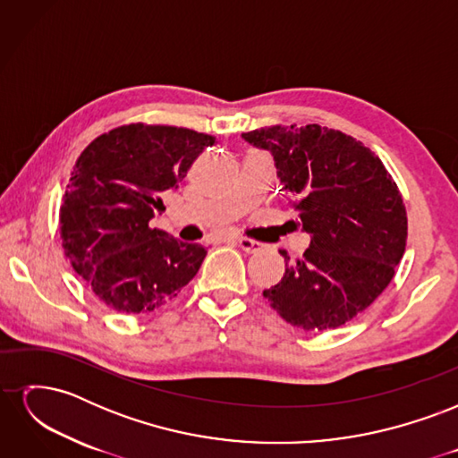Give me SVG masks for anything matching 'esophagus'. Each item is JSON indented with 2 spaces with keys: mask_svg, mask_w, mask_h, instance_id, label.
I'll use <instances>...</instances> for the list:
<instances>
[{
  "mask_svg": "<svg viewBox=\"0 0 458 458\" xmlns=\"http://www.w3.org/2000/svg\"><path fill=\"white\" fill-rule=\"evenodd\" d=\"M234 244H239L244 252H256V250H259V242H256V241H252V239H246V237H233L231 239Z\"/></svg>",
  "mask_w": 458,
  "mask_h": 458,
  "instance_id": "esophagus-1",
  "label": "esophagus"
}]
</instances>
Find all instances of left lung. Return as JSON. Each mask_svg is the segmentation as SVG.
Here are the masks:
<instances>
[{
	"label": "left lung",
	"mask_w": 458,
	"mask_h": 458,
	"mask_svg": "<svg viewBox=\"0 0 458 458\" xmlns=\"http://www.w3.org/2000/svg\"><path fill=\"white\" fill-rule=\"evenodd\" d=\"M273 155L276 177L311 242L284 276L263 290L286 323L338 328L392 283L407 244V212L382 160L338 130L271 126L242 133Z\"/></svg>",
	"instance_id": "left-lung-1"
}]
</instances>
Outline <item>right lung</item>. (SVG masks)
Instances as JSON below:
<instances>
[{
	"label": "right lung",
	"instance_id": "add662e5",
	"mask_svg": "<svg viewBox=\"0 0 458 458\" xmlns=\"http://www.w3.org/2000/svg\"><path fill=\"white\" fill-rule=\"evenodd\" d=\"M216 140L175 126L128 123L93 140L76 160L59 214L66 258L110 310L150 313L195 276L200 244L152 229L162 195L179 187Z\"/></svg>",
	"mask_w": 458,
	"mask_h": 458
}]
</instances>
